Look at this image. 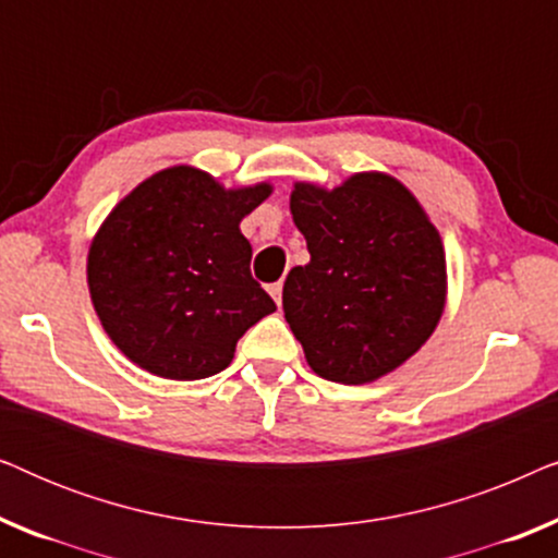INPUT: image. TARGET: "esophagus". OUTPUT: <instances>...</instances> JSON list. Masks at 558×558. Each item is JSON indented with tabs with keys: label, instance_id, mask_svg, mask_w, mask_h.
I'll list each match as a JSON object with an SVG mask.
<instances>
[{
	"label": "esophagus",
	"instance_id": "esophagus-1",
	"mask_svg": "<svg viewBox=\"0 0 558 558\" xmlns=\"http://www.w3.org/2000/svg\"><path fill=\"white\" fill-rule=\"evenodd\" d=\"M281 289H284V284H281V281H274V284H269V294H271V300L279 304L281 307Z\"/></svg>",
	"mask_w": 558,
	"mask_h": 558
}]
</instances>
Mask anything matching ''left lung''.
<instances>
[{
    "label": "left lung",
    "mask_w": 558,
    "mask_h": 558,
    "mask_svg": "<svg viewBox=\"0 0 558 558\" xmlns=\"http://www.w3.org/2000/svg\"><path fill=\"white\" fill-rule=\"evenodd\" d=\"M292 218L310 264L284 281V317L310 368L371 384L429 340L445 310V248L416 197L380 172L327 193L294 185Z\"/></svg>",
    "instance_id": "obj_1"
}]
</instances>
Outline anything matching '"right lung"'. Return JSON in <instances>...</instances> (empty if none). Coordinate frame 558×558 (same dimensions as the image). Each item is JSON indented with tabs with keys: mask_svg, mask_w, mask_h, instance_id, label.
<instances>
[{
	"mask_svg": "<svg viewBox=\"0 0 558 558\" xmlns=\"http://www.w3.org/2000/svg\"><path fill=\"white\" fill-rule=\"evenodd\" d=\"M269 185L223 190L193 167H170L132 190L88 251L96 315L121 353L172 380L216 376L235 342L277 304L251 277L239 223Z\"/></svg>",
	"mask_w": 558,
	"mask_h": 558,
	"instance_id": "obj_1",
	"label": "right lung"
}]
</instances>
